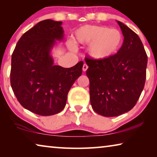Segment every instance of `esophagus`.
Listing matches in <instances>:
<instances>
[{
	"label": "esophagus",
	"instance_id": "1",
	"mask_svg": "<svg viewBox=\"0 0 157 157\" xmlns=\"http://www.w3.org/2000/svg\"><path fill=\"white\" fill-rule=\"evenodd\" d=\"M87 69H88V66H87L86 63H84V64L83 65V67H82V71H83L84 72H85Z\"/></svg>",
	"mask_w": 157,
	"mask_h": 157
}]
</instances>
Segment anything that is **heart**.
Masks as SVG:
<instances>
[{"label": "heart", "instance_id": "b5f03b06", "mask_svg": "<svg viewBox=\"0 0 157 157\" xmlns=\"http://www.w3.org/2000/svg\"><path fill=\"white\" fill-rule=\"evenodd\" d=\"M76 44L88 45L87 53L95 60H107L120 52L124 43L123 33L107 26L84 25L77 29L74 34ZM67 46L72 51L76 46L72 39L67 41Z\"/></svg>", "mask_w": 157, "mask_h": 157}]
</instances>
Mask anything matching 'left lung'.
<instances>
[{
    "mask_svg": "<svg viewBox=\"0 0 157 157\" xmlns=\"http://www.w3.org/2000/svg\"><path fill=\"white\" fill-rule=\"evenodd\" d=\"M117 23L124 36L120 52L107 60L85 59L92 108L105 117L131 110L141 94L146 78L147 56L139 36L121 21Z\"/></svg>",
    "mask_w": 157,
    "mask_h": 157,
    "instance_id": "obj_1",
    "label": "left lung"
}]
</instances>
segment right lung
<instances>
[{"mask_svg":"<svg viewBox=\"0 0 157 157\" xmlns=\"http://www.w3.org/2000/svg\"><path fill=\"white\" fill-rule=\"evenodd\" d=\"M62 22L41 21L23 34L12 55L10 82L18 102L41 116H52L65 107L67 95L82 75L83 62L71 68L55 65L51 55L62 41Z\"/></svg>","mask_w":157,"mask_h":157,"instance_id":"1","label":"right lung"}]
</instances>
